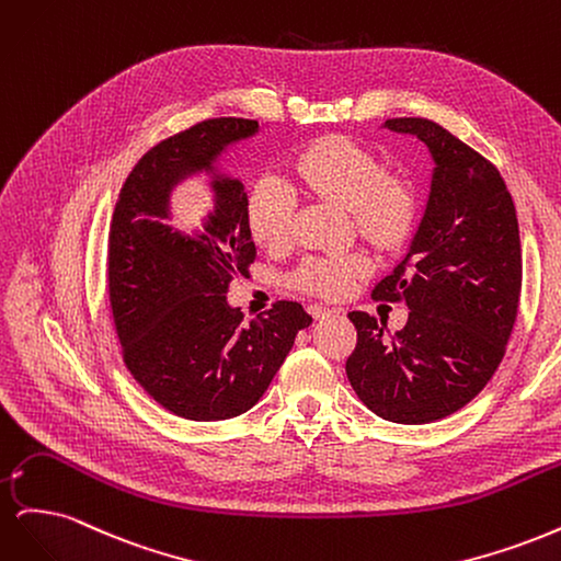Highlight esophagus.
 <instances>
[{
  "label": "esophagus",
  "mask_w": 561,
  "mask_h": 561,
  "mask_svg": "<svg viewBox=\"0 0 561 561\" xmlns=\"http://www.w3.org/2000/svg\"><path fill=\"white\" fill-rule=\"evenodd\" d=\"M309 313H311L316 320H322V318L332 316V311H330V309H325V307H320V304H311V307H309Z\"/></svg>",
  "instance_id": "esophagus-1"
}]
</instances>
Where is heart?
Returning a JSON list of instances; mask_svg holds the SVG:
<instances>
[{"label": "heart", "instance_id": "b5f03b06", "mask_svg": "<svg viewBox=\"0 0 561 561\" xmlns=\"http://www.w3.org/2000/svg\"><path fill=\"white\" fill-rule=\"evenodd\" d=\"M301 190L346 208L363 239L381 250L400 245L414 222L412 184L383 173L381 161L355 140L328 135L301 151L293 165ZM295 196L278 180L254 184L248 201V225L254 241L278 248L290 236ZM365 271V257L355 252L307 257L295 274L301 290L320 297H342Z\"/></svg>", "mask_w": 561, "mask_h": 561}]
</instances>
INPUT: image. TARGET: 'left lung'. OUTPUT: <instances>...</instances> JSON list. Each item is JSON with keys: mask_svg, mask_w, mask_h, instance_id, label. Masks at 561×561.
Instances as JSON below:
<instances>
[{"mask_svg": "<svg viewBox=\"0 0 561 561\" xmlns=\"http://www.w3.org/2000/svg\"><path fill=\"white\" fill-rule=\"evenodd\" d=\"M435 163L421 225L377 299L404 301L407 325L383 339L375 316L351 311L358 344L346 375L377 416L421 426L466 407L494 377L511 339L522 248L511 192L482 154L428 118H388Z\"/></svg>", "mask_w": 561, "mask_h": 561, "instance_id": "8db88e82", "label": "left lung"}]
</instances>
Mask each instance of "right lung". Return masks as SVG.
<instances>
[{"mask_svg": "<svg viewBox=\"0 0 561 561\" xmlns=\"http://www.w3.org/2000/svg\"><path fill=\"white\" fill-rule=\"evenodd\" d=\"M257 130L252 118H208L151 147L112 217L110 304L124 363L147 396L190 421H225L257 404L313 322L297 301H276L250 322L227 301L257 248L245 186L219 173L217 159ZM196 174L209 175L214 210L184 232L172 225L170 196Z\"/></svg>", "mask_w": 561, "mask_h": 561, "instance_id": "add662e5", "label": "right lung"}]
</instances>
